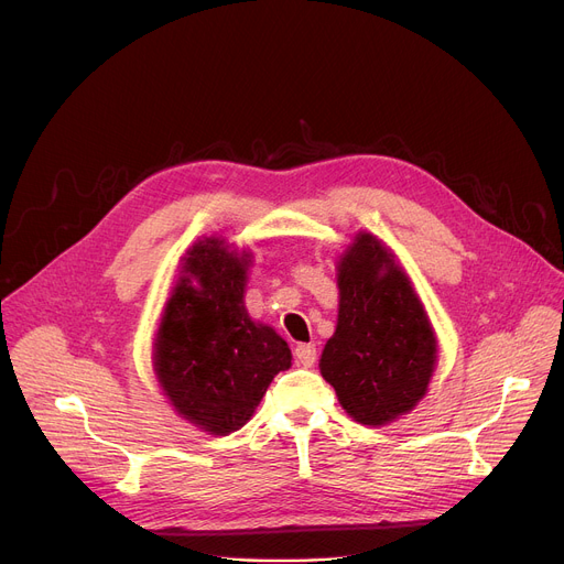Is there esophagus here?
<instances>
[{"mask_svg": "<svg viewBox=\"0 0 564 564\" xmlns=\"http://www.w3.org/2000/svg\"><path fill=\"white\" fill-rule=\"evenodd\" d=\"M294 358H296V362H299V365L313 367V365H315V360H317V349H315V345H296V349H294Z\"/></svg>", "mask_w": 564, "mask_h": 564, "instance_id": "esophagus-1", "label": "esophagus"}]
</instances>
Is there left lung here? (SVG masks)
I'll return each instance as SVG.
<instances>
[{
  "mask_svg": "<svg viewBox=\"0 0 564 564\" xmlns=\"http://www.w3.org/2000/svg\"><path fill=\"white\" fill-rule=\"evenodd\" d=\"M337 288L322 377L356 422L388 424L426 394L437 351L431 324L392 253L369 234L340 258Z\"/></svg>",
  "mask_w": 564,
  "mask_h": 564,
  "instance_id": "1",
  "label": "left lung"
}]
</instances>
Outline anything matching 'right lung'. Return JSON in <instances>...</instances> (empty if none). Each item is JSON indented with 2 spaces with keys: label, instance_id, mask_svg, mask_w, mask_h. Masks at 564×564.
<instances>
[{
  "label": "right lung",
  "instance_id": "right-lung-1",
  "mask_svg": "<svg viewBox=\"0 0 564 564\" xmlns=\"http://www.w3.org/2000/svg\"><path fill=\"white\" fill-rule=\"evenodd\" d=\"M183 270L191 279L174 288L156 340V373L178 415L229 435L247 424L292 356L274 328L253 324L245 311L247 256L206 238Z\"/></svg>",
  "mask_w": 564,
  "mask_h": 564
}]
</instances>
